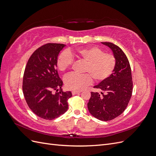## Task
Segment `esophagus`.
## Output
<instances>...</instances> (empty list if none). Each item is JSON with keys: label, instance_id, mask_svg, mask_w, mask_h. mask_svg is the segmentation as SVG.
Returning <instances> with one entry per match:
<instances>
[{"label": "esophagus", "instance_id": "obj_1", "mask_svg": "<svg viewBox=\"0 0 156 156\" xmlns=\"http://www.w3.org/2000/svg\"><path fill=\"white\" fill-rule=\"evenodd\" d=\"M79 93H81V91H77V90L72 91V94H73V95H75V94H79Z\"/></svg>", "mask_w": 156, "mask_h": 156}]
</instances>
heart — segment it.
Returning <instances> with one entry per match:
<instances>
[{
  "mask_svg": "<svg viewBox=\"0 0 156 156\" xmlns=\"http://www.w3.org/2000/svg\"><path fill=\"white\" fill-rule=\"evenodd\" d=\"M73 58L84 63L83 75L72 74L65 78L67 88L73 90H81L90 84L92 79L96 82L107 79L113 73L116 60L111 53H104L97 47H87L75 51H64L56 59V67L64 72L72 66Z\"/></svg>",
  "mask_w": 156,
  "mask_h": 156,
  "instance_id": "1",
  "label": "heart"
}]
</instances>
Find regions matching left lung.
Here are the masks:
<instances>
[{
  "label": "left lung",
  "instance_id": "8db88e82",
  "mask_svg": "<svg viewBox=\"0 0 156 156\" xmlns=\"http://www.w3.org/2000/svg\"><path fill=\"white\" fill-rule=\"evenodd\" d=\"M111 48L116 60L114 72L107 79L94 88L88 103L90 114L98 120L108 121L120 115L126 108L133 92V81L129 60L119 46L110 42H101Z\"/></svg>",
  "mask_w": 156,
  "mask_h": 156
}]
</instances>
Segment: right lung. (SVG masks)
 <instances>
[{
    "mask_svg": "<svg viewBox=\"0 0 156 156\" xmlns=\"http://www.w3.org/2000/svg\"><path fill=\"white\" fill-rule=\"evenodd\" d=\"M65 45L47 44L37 48L28 60L23 79V92L28 106L45 120H53L68 108L71 92L62 90L56 59ZM53 91H56L54 94Z\"/></svg>",
    "mask_w": 156,
    "mask_h": 156,
    "instance_id": "1",
    "label": "right lung"
}]
</instances>
